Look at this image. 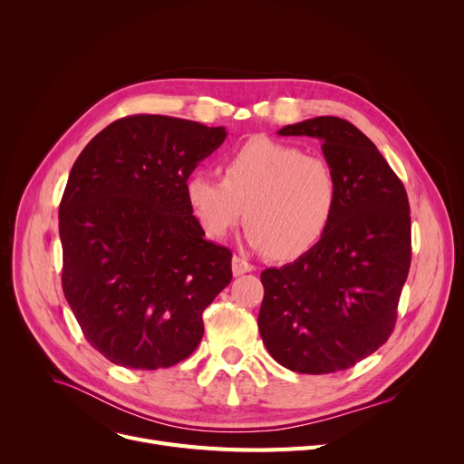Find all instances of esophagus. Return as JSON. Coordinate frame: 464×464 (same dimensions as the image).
Instances as JSON below:
<instances>
[{
	"label": "esophagus",
	"instance_id": "34e87169",
	"mask_svg": "<svg viewBox=\"0 0 464 464\" xmlns=\"http://www.w3.org/2000/svg\"><path fill=\"white\" fill-rule=\"evenodd\" d=\"M231 266H233V275H235V276H242V275H246V273L254 271V265H252V263H248L246 259L238 257V256H235V257H233Z\"/></svg>",
	"mask_w": 464,
	"mask_h": 464
}]
</instances>
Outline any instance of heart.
<instances>
[{"label": "heart", "mask_w": 464, "mask_h": 464, "mask_svg": "<svg viewBox=\"0 0 464 464\" xmlns=\"http://www.w3.org/2000/svg\"><path fill=\"white\" fill-rule=\"evenodd\" d=\"M224 180L193 173L186 199L210 238H226L246 208V238L280 259L306 254L324 238L338 205L333 167L269 137L240 144L222 163Z\"/></svg>", "instance_id": "heart-1"}]
</instances>
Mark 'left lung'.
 I'll list each match as a JSON object with an SVG mask.
<instances>
[{
  "label": "left lung",
  "instance_id": "8db88e82",
  "mask_svg": "<svg viewBox=\"0 0 464 464\" xmlns=\"http://www.w3.org/2000/svg\"><path fill=\"white\" fill-rule=\"evenodd\" d=\"M278 135L322 140L338 180V205L318 245L261 273L259 334L289 371H346L385 344L395 327L411 257L406 189L348 120L318 116Z\"/></svg>",
  "mask_w": 464,
  "mask_h": 464
}]
</instances>
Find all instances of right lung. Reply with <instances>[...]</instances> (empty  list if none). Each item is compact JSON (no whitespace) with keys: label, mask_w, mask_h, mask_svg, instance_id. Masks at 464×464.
I'll use <instances>...</instances> for the list:
<instances>
[{"label":"right lung","mask_w":464,"mask_h":464,"mask_svg":"<svg viewBox=\"0 0 464 464\" xmlns=\"http://www.w3.org/2000/svg\"><path fill=\"white\" fill-rule=\"evenodd\" d=\"M227 137L184 118L137 114L97 133L60 203L63 295L88 343L126 369H167L199 346L203 310L233 278L205 240L186 180Z\"/></svg>","instance_id":"obj_1"}]
</instances>
